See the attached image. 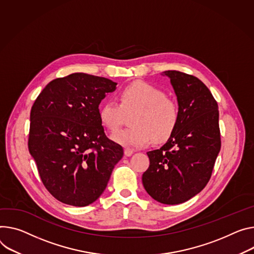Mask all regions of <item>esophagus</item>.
I'll list each match as a JSON object with an SVG mask.
<instances>
[{
    "instance_id": "34e87169",
    "label": "esophagus",
    "mask_w": 254,
    "mask_h": 254,
    "mask_svg": "<svg viewBox=\"0 0 254 254\" xmlns=\"http://www.w3.org/2000/svg\"><path fill=\"white\" fill-rule=\"evenodd\" d=\"M132 154H133V150H132V149H130V148H126V149H125V155H126V156L129 157V156H131Z\"/></svg>"
}]
</instances>
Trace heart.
Instances as JSON below:
<instances>
[{"label": "heart", "mask_w": 254, "mask_h": 254, "mask_svg": "<svg viewBox=\"0 0 254 254\" xmlns=\"http://www.w3.org/2000/svg\"><path fill=\"white\" fill-rule=\"evenodd\" d=\"M118 100H106L99 107L100 122L111 132L120 129L126 114L133 112L132 127L112 135L118 144L146 147L153 140L164 142L178 126L180 110L177 101L154 85L140 81L128 84L120 91Z\"/></svg>", "instance_id": "heart-1"}]
</instances>
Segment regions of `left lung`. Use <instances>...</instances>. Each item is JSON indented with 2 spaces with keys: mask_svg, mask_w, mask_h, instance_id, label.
I'll use <instances>...</instances> for the list:
<instances>
[{
  "mask_svg": "<svg viewBox=\"0 0 254 254\" xmlns=\"http://www.w3.org/2000/svg\"><path fill=\"white\" fill-rule=\"evenodd\" d=\"M180 110L178 126L167 143L148 152L142 180L157 201L178 204L197 194L209 182L221 149L218 103L199 79L166 71Z\"/></svg>",
  "mask_w": 254,
  "mask_h": 254,
  "instance_id": "left-lung-1",
  "label": "left lung"
}]
</instances>
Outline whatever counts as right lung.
Listing matches in <instances>:
<instances>
[{"instance_id":"1","label":"right lung","mask_w":254,"mask_h":254,"mask_svg":"<svg viewBox=\"0 0 254 254\" xmlns=\"http://www.w3.org/2000/svg\"><path fill=\"white\" fill-rule=\"evenodd\" d=\"M115 89L109 79L74 73L50 82L31 107L29 153L45 189L64 203L94 202L124 156L99 119L101 100Z\"/></svg>"}]
</instances>
